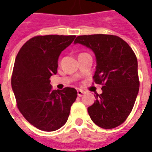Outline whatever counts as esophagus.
Wrapping results in <instances>:
<instances>
[{
	"label": "esophagus",
	"mask_w": 152,
	"mask_h": 152,
	"mask_svg": "<svg viewBox=\"0 0 152 152\" xmlns=\"http://www.w3.org/2000/svg\"><path fill=\"white\" fill-rule=\"evenodd\" d=\"M84 94V91L82 90H78L77 91V95H78L79 97H82Z\"/></svg>",
	"instance_id": "obj_1"
}]
</instances>
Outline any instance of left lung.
Masks as SVG:
<instances>
[{"instance_id": "obj_1", "label": "left lung", "mask_w": 152, "mask_h": 152, "mask_svg": "<svg viewBox=\"0 0 152 152\" xmlns=\"http://www.w3.org/2000/svg\"><path fill=\"white\" fill-rule=\"evenodd\" d=\"M95 53L93 79L102 92L88 111L98 126L110 129L122 124L129 115L139 92L138 63L127 42L115 35H80L74 41Z\"/></svg>"}]
</instances>
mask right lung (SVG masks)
Wrapping results in <instances>:
<instances>
[{
  "mask_svg": "<svg viewBox=\"0 0 152 152\" xmlns=\"http://www.w3.org/2000/svg\"><path fill=\"white\" fill-rule=\"evenodd\" d=\"M75 35H44L32 38L15 57L12 88L19 110L34 127L46 132L66 123L77 97L75 88L53 90L50 76L56 75L60 54Z\"/></svg>",
  "mask_w": 152,
  "mask_h": 152,
  "instance_id": "obj_1",
  "label": "right lung"
}]
</instances>
